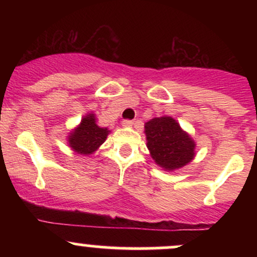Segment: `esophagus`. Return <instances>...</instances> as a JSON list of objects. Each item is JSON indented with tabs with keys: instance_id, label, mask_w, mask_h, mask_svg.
<instances>
[{
	"instance_id": "1",
	"label": "esophagus",
	"mask_w": 257,
	"mask_h": 257,
	"mask_svg": "<svg viewBox=\"0 0 257 257\" xmlns=\"http://www.w3.org/2000/svg\"><path fill=\"white\" fill-rule=\"evenodd\" d=\"M133 124H134V120H132V119H124L122 122L123 126H132Z\"/></svg>"
}]
</instances>
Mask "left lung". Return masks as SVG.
Listing matches in <instances>:
<instances>
[{"label":"left lung","mask_w":257,"mask_h":257,"mask_svg":"<svg viewBox=\"0 0 257 257\" xmlns=\"http://www.w3.org/2000/svg\"><path fill=\"white\" fill-rule=\"evenodd\" d=\"M145 133L151 157L164 169H178L193 159L196 144L172 117L149 120Z\"/></svg>","instance_id":"8db88e82"}]
</instances>
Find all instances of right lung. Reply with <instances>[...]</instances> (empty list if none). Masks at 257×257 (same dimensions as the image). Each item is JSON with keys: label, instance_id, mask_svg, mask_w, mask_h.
<instances>
[{"label": "right lung", "instance_id": "right-lung-1", "mask_svg": "<svg viewBox=\"0 0 257 257\" xmlns=\"http://www.w3.org/2000/svg\"><path fill=\"white\" fill-rule=\"evenodd\" d=\"M107 134V129L96 125L94 114H88L69 137L70 147L79 155H90L104 143Z\"/></svg>", "mask_w": 257, "mask_h": 257}]
</instances>
